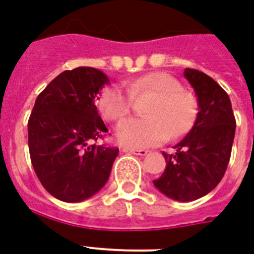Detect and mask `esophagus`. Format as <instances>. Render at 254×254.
<instances>
[{
  "instance_id": "34e87169",
  "label": "esophagus",
  "mask_w": 254,
  "mask_h": 254,
  "mask_svg": "<svg viewBox=\"0 0 254 254\" xmlns=\"http://www.w3.org/2000/svg\"><path fill=\"white\" fill-rule=\"evenodd\" d=\"M124 152H127V154H134V155H139V156H145L147 155V150H143V148H141V150H135V148H124L123 150Z\"/></svg>"
}]
</instances>
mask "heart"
<instances>
[{"instance_id": "b5f03b06", "label": "heart", "mask_w": 254, "mask_h": 254, "mask_svg": "<svg viewBox=\"0 0 254 254\" xmlns=\"http://www.w3.org/2000/svg\"><path fill=\"white\" fill-rule=\"evenodd\" d=\"M127 90L113 84L104 88L98 99V108L108 121H120L129 115L131 96L151 95L154 100L145 109L147 117L129 119L119 124L116 138L125 147L156 146L168 137L179 138L194 125L198 104L191 94L183 91L180 82L163 71H154L129 80Z\"/></svg>"}]
</instances>
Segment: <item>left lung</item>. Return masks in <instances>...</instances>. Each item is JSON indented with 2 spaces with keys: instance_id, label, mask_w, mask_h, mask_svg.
Here are the masks:
<instances>
[{
  "instance_id": "1",
  "label": "left lung",
  "mask_w": 254,
  "mask_h": 254,
  "mask_svg": "<svg viewBox=\"0 0 254 254\" xmlns=\"http://www.w3.org/2000/svg\"><path fill=\"white\" fill-rule=\"evenodd\" d=\"M184 77L194 88L197 119L175 154H166V170L154 185L175 201L198 199L219 184L230 162L236 121L227 92L207 74L185 69Z\"/></svg>"
}]
</instances>
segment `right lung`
<instances>
[{"label": "right lung", "mask_w": 254, "mask_h": 254, "mask_svg": "<svg viewBox=\"0 0 254 254\" xmlns=\"http://www.w3.org/2000/svg\"><path fill=\"white\" fill-rule=\"evenodd\" d=\"M109 78L79 66L57 75L35 102L28 120L31 163L41 185L64 202H82L108 181L119 148L96 146L108 129L95 100Z\"/></svg>", "instance_id": "obj_1"}]
</instances>
